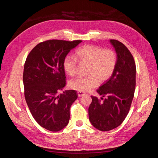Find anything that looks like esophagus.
<instances>
[{"instance_id": "1", "label": "esophagus", "mask_w": 158, "mask_h": 158, "mask_svg": "<svg viewBox=\"0 0 158 158\" xmlns=\"http://www.w3.org/2000/svg\"><path fill=\"white\" fill-rule=\"evenodd\" d=\"M85 94L84 92H78V97H82L83 95H84Z\"/></svg>"}]
</instances>
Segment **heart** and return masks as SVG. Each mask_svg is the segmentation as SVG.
I'll return each instance as SVG.
<instances>
[{"label": "heart", "instance_id": "heart-1", "mask_svg": "<svg viewBox=\"0 0 158 158\" xmlns=\"http://www.w3.org/2000/svg\"><path fill=\"white\" fill-rule=\"evenodd\" d=\"M74 56H66L63 66L66 73L74 76L77 70L78 60L89 64L87 77H78L70 80L69 87L80 92H85L106 82L113 74L117 64V55L111 49H103L93 45H86L75 52Z\"/></svg>", "mask_w": 158, "mask_h": 158}]
</instances>
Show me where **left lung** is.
I'll list each match as a JSON object with an SVG mask.
<instances>
[{
    "mask_svg": "<svg viewBox=\"0 0 158 158\" xmlns=\"http://www.w3.org/2000/svg\"><path fill=\"white\" fill-rule=\"evenodd\" d=\"M110 43L117 53L115 69L110 78L97 90L102 95L101 100L92 96L88 109L90 123L101 131L115 128L125 120L136 87V64L131 52L120 41L110 40Z\"/></svg>",
    "mask_w": 158,
    "mask_h": 158,
    "instance_id": "obj_1",
    "label": "left lung"
}]
</instances>
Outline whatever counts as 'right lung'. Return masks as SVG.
Listing matches in <instances>:
<instances>
[{
	"label": "right lung",
	"mask_w": 158,
	"mask_h": 158,
	"mask_svg": "<svg viewBox=\"0 0 158 158\" xmlns=\"http://www.w3.org/2000/svg\"><path fill=\"white\" fill-rule=\"evenodd\" d=\"M82 42L52 40L37 44L27 56L23 74L24 95L36 122L57 132L68 125L70 108L78 98L75 90H66L64 60Z\"/></svg>",
	"instance_id": "right-lung-1"
}]
</instances>
